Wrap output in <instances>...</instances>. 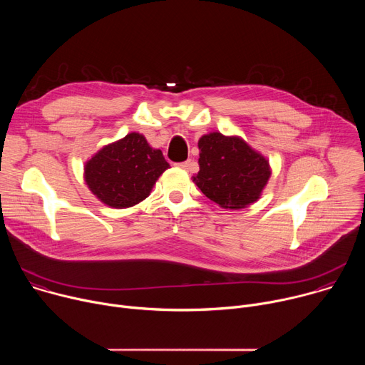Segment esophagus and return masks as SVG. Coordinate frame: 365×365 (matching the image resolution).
Returning <instances> with one entry per match:
<instances>
[{
    "label": "esophagus",
    "instance_id": "34e87169",
    "mask_svg": "<svg viewBox=\"0 0 365 365\" xmlns=\"http://www.w3.org/2000/svg\"><path fill=\"white\" fill-rule=\"evenodd\" d=\"M178 166L180 168V169H185V170H187L189 168H190V160H186V162H182V163H178Z\"/></svg>",
    "mask_w": 365,
    "mask_h": 365
}]
</instances>
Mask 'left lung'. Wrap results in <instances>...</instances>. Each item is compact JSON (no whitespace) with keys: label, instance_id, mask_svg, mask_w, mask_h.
Returning a JSON list of instances; mask_svg holds the SVG:
<instances>
[{"label":"left lung","instance_id":"left-lung-1","mask_svg":"<svg viewBox=\"0 0 365 365\" xmlns=\"http://www.w3.org/2000/svg\"><path fill=\"white\" fill-rule=\"evenodd\" d=\"M199 172L192 178L202 193L224 210H242L262 196L272 168L267 158L238 135L218 131L197 141Z\"/></svg>","mask_w":365,"mask_h":365}]
</instances>
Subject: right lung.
I'll use <instances>...</instances> for the list:
<instances>
[{"instance_id": "add662e5", "label": "right lung", "mask_w": 365, "mask_h": 365, "mask_svg": "<svg viewBox=\"0 0 365 365\" xmlns=\"http://www.w3.org/2000/svg\"><path fill=\"white\" fill-rule=\"evenodd\" d=\"M169 168L162 150L130 133L96 151L83 166V179L102 203L124 210L144 200Z\"/></svg>"}]
</instances>
